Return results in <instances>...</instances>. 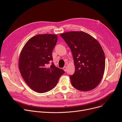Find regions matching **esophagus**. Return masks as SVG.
Listing matches in <instances>:
<instances>
[{
  "label": "esophagus",
  "instance_id": "esophagus-1",
  "mask_svg": "<svg viewBox=\"0 0 122 122\" xmlns=\"http://www.w3.org/2000/svg\"><path fill=\"white\" fill-rule=\"evenodd\" d=\"M63 70H64L65 72H66V71H67V67H66V66H65L63 68Z\"/></svg>",
  "mask_w": 122,
  "mask_h": 122
}]
</instances>
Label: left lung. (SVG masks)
Wrapping results in <instances>:
<instances>
[{
	"label": "left lung",
	"mask_w": 122,
	"mask_h": 122,
	"mask_svg": "<svg viewBox=\"0 0 122 122\" xmlns=\"http://www.w3.org/2000/svg\"><path fill=\"white\" fill-rule=\"evenodd\" d=\"M71 49L75 71L70 76L71 84L78 90L87 92L95 88L104 73V51L98 41L82 31H71L60 34Z\"/></svg>",
	"instance_id": "1"
}]
</instances>
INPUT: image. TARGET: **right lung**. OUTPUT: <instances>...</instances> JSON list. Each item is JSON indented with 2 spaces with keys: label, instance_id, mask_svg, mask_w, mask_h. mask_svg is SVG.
Segmentation results:
<instances>
[{
  "label": "right lung",
  "instance_id": "add662e5",
  "mask_svg": "<svg viewBox=\"0 0 122 122\" xmlns=\"http://www.w3.org/2000/svg\"><path fill=\"white\" fill-rule=\"evenodd\" d=\"M56 35H37L30 38L23 47L19 58V69L28 86L38 93H44L56 86L65 73L52 62Z\"/></svg>",
  "mask_w": 122,
  "mask_h": 122
}]
</instances>
